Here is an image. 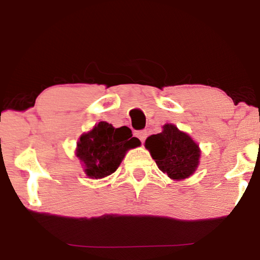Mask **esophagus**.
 <instances>
[{"label":"esophagus","instance_id":"obj_1","mask_svg":"<svg viewBox=\"0 0 260 260\" xmlns=\"http://www.w3.org/2000/svg\"><path fill=\"white\" fill-rule=\"evenodd\" d=\"M135 135H136V136L140 138V141L142 142V143H143V142L145 141V138H147V136H148V133H147V130H141V131H136Z\"/></svg>","mask_w":260,"mask_h":260}]
</instances>
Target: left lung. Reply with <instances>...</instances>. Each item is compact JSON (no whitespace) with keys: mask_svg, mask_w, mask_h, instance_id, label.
<instances>
[{"mask_svg":"<svg viewBox=\"0 0 260 260\" xmlns=\"http://www.w3.org/2000/svg\"><path fill=\"white\" fill-rule=\"evenodd\" d=\"M145 148L159 170L167 173L172 180L187 179L199 166L200 148L189 135L180 131L174 124H166L162 133L148 137Z\"/></svg>","mask_w":260,"mask_h":260,"instance_id":"8db88e82","label":"left lung"}]
</instances>
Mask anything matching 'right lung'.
Returning <instances> with one entry per match:
<instances>
[{
	"label": "right lung",
	"mask_w": 260,
	"mask_h": 260,
	"mask_svg": "<svg viewBox=\"0 0 260 260\" xmlns=\"http://www.w3.org/2000/svg\"><path fill=\"white\" fill-rule=\"evenodd\" d=\"M141 145L133 137L127 126L113 127L106 122H99L93 129L80 136L76 156L83 162L85 174L91 179H103L118 168L129 149Z\"/></svg>",
	"instance_id": "right-lung-1"
}]
</instances>
